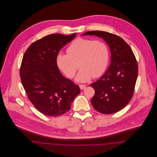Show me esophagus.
Returning a JSON list of instances; mask_svg holds the SVG:
<instances>
[{
	"label": "esophagus",
	"instance_id": "1",
	"mask_svg": "<svg viewBox=\"0 0 157 157\" xmlns=\"http://www.w3.org/2000/svg\"><path fill=\"white\" fill-rule=\"evenodd\" d=\"M79 87L81 90H84L86 87V86L85 85H79Z\"/></svg>",
	"mask_w": 157,
	"mask_h": 157
}]
</instances>
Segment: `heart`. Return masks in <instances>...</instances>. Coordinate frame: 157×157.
Instances as JSON below:
<instances>
[{
	"instance_id": "heart-1",
	"label": "heart",
	"mask_w": 157,
	"mask_h": 157,
	"mask_svg": "<svg viewBox=\"0 0 157 157\" xmlns=\"http://www.w3.org/2000/svg\"><path fill=\"white\" fill-rule=\"evenodd\" d=\"M67 54L60 52L56 57L59 68L69 78L76 77L79 82H88L92 77L98 78L106 71L109 62V50L101 40L77 38L68 46Z\"/></svg>"
}]
</instances>
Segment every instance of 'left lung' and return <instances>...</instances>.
<instances>
[{
    "instance_id": "left-lung-1",
    "label": "left lung",
    "mask_w": 157,
    "mask_h": 157,
    "mask_svg": "<svg viewBox=\"0 0 157 157\" xmlns=\"http://www.w3.org/2000/svg\"><path fill=\"white\" fill-rule=\"evenodd\" d=\"M83 36L102 37L111 52V65L105 74L90 85L95 90L91 103L102 113L111 114L124 108L131 100L138 76V65L134 54L120 37L105 31H88Z\"/></svg>"
}]
</instances>
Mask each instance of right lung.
I'll use <instances>...</instances> for the list:
<instances>
[{"instance_id": "add662e5", "label": "right lung", "mask_w": 157, "mask_h": 157, "mask_svg": "<svg viewBox=\"0 0 157 157\" xmlns=\"http://www.w3.org/2000/svg\"><path fill=\"white\" fill-rule=\"evenodd\" d=\"M75 36L48 35L33 42L23 57L20 76L23 88L34 106L46 116L67 112L80 92L78 85L62 75L56 63L60 50Z\"/></svg>"}]
</instances>
